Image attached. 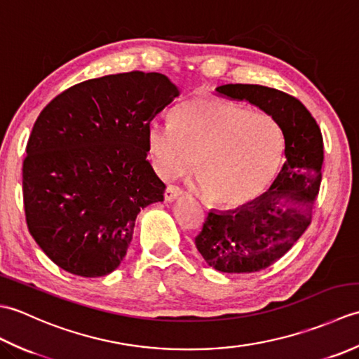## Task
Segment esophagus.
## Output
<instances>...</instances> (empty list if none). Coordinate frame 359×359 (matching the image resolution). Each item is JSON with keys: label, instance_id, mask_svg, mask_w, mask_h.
<instances>
[{"label": "esophagus", "instance_id": "1", "mask_svg": "<svg viewBox=\"0 0 359 359\" xmlns=\"http://www.w3.org/2000/svg\"><path fill=\"white\" fill-rule=\"evenodd\" d=\"M184 194V191H182V189L179 188V187H172V185H170L166 189H165V201L166 202H172V201H175V199H179V197Z\"/></svg>", "mask_w": 359, "mask_h": 359}]
</instances>
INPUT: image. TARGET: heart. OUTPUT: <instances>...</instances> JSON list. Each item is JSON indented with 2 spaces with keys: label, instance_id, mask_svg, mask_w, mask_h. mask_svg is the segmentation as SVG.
<instances>
[{
  "label": "heart",
  "instance_id": "heart-1",
  "mask_svg": "<svg viewBox=\"0 0 359 359\" xmlns=\"http://www.w3.org/2000/svg\"><path fill=\"white\" fill-rule=\"evenodd\" d=\"M147 143L160 177L185 172L194 157L205 197L230 208L269 189L285 151L276 120L211 95L182 103L172 112V125L152 121Z\"/></svg>",
  "mask_w": 359,
  "mask_h": 359
}]
</instances>
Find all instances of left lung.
Listing matches in <instances>:
<instances>
[{
    "mask_svg": "<svg viewBox=\"0 0 359 359\" xmlns=\"http://www.w3.org/2000/svg\"><path fill=\"white\" fill-rule=\"evenodd\" d=\"M215 94L248 102L279 123L285 163L269 191L234 210H211L196 247L212 269L255 273L292 248L311 224L321 185L324 144L321 129L299 100L261 85H222Z\"/></svg>",
    "mask_w": 359,
    "mask_h": 359,
    "instance_id": "obj_1",
    "label": "left lung"
}]
</instances>
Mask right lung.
<instances>
[{
    "instance_id": "right-lung-1",
    "label": "right lung",
    "mask_w": 359,
    "mask_h": 359,
    "mask_svg": "<svg viewBox=\"0 0 359 359\" xmlns=\"http://www.w3.org/2000/svg\"><path fill=\"white\" fill-rule=\"evenodd\" d=\"M179 95L163 74H112L66 89L38 116L22 196L30 234L60 269L100 278L123 261L137 215L163 202L148 126Z\"/></svg>"
}]
</instances>
